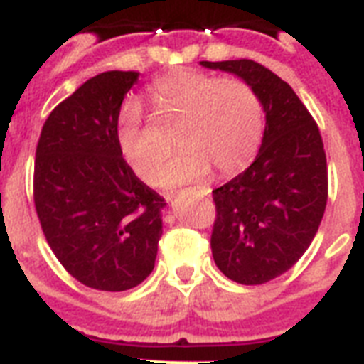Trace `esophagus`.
I'll return each mask as SVG.
<instances>
[{"instance_id":"obj_1","label":"esophagus","mask_w":364,"mask_h":364,"mask_svg":"<svg viewBox=\"0 0 364 364\" xmlns=\"http://www.w3.org/2000/svg\"><path fill=\"white\" fill-rule=\"evenodd\" d=\"M193 193H197L199 197H208L210 196V188H206V186H199L197 190H193ZM167 199H173V193H167Z\"/></svg>"}]
</instances>
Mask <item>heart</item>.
<instances>
[{
	"label": "heart",
	"instance_id": "b5f03b06",
	"mask_svg": "<svg viewBox=\"0 0 364 364\" xmlns=\"http://www.w3.org/2000/svg\"><path fill=\"white\" fill-rule=\"evenodd\" d=\"M159 112L182 116L180 150L157 168L164 150L144 126L141 105L129 101L118 116L116 139L127 164L144 182L178 186L205 178L210 165L229 174L254 158L263 133V110L257 95L238 78H218L197 71H174L150 86Z\"/></svg>",
	"mask_w": 364,
	"mask_h": 364
}]
</instances>
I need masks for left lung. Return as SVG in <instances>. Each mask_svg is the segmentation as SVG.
<instances>
[{
    "instance_id": "8db88e82",
    "label": "left lung",
    "mask_w": 364,
    "mask_h": 364,
    "mask_svg": "<svg viewBox=\"0 0 364 364\" xmlns=\"http://www.w3.org/2000/svg\"><path fill=\"white\" fill-rule=\"evenodd\" d=\"M237 75L264 110L259 154L244 173L212 191L210 246L229 280L259 286L297 263L323 218L329 178L318 124L291 86L254 60L200 62Z\"/></svg>"
}]
</instances>
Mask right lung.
I'll list each match as a JSON object with an SVG mask.
<instances>
[{
	"mask_svg": "<svg viewBox=\"0 0 364 364\" xmlns=\"http://www.w3.org/2000/svg\"><path fill=\"white\" fill-rule=\"evenodd\" d=\"M135 71L90 78L46 118L35 150L33 200L63 269L100 291H126L154 270L165 199L122 158L116 129Z\"/></svg>",
	"mask_w": 364,
	"mask_h": 364,
	"instance_id": "add662e5",
	"label": "right lung"
}]
</instances>
